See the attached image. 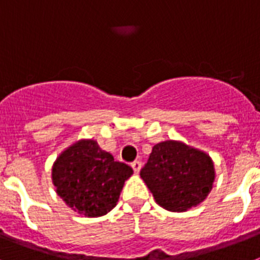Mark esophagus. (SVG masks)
I'll return each mask as SVG.
<instances>
[{"label": "esophagus", "instance_id": "34e87169", "mask_svg": "<svg viewBox=\"0 0 260 260\" xmlns=\"http://www.w3.org/2000/svg\"><path fill=\"white\" fill-rule=\"evenodd\" d=\"M132 168L134 169V173H139V171H141V168H142V162L137 160V161L132 162Z\"/></svg>", "mask_w": 260, "mask_h": 260}]
</instances>
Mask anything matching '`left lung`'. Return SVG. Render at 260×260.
I'll list each match as a JSON object with an SVG mask.
<instances>
[{"instance_id":"obj_1","label":"left lung","mask_w":260,"mask_h":260,"mask_svg":"<svg viewBox=\"0 0 260 260\" xmlns=\"http://www.w3.org/2000/svg\"><path fill=\"white\" fill-rule=\"evenodd\" d=\"M141 177L160 207L183 212L207 198L215 167L203 151L182 142L165 141L153 146Z\"/></svg>"}]
</instances>
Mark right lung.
<instances>
[{"instance_id": "right-lung-1", "label": "right lung", "mask_w": 260, "mask_h": 260, "mask_svg": "<svg viewBox=\"0 0 260 260\" xmlns=\"http://www.w3.org/2000/svg\"><path fill=\"white\" fill-rule=\"evenodd\" d=\"M133 169L99 147L93 139H80L57 157L52 181L59 198L71 210L88 217L107 215L116 207Z\"/></svg>"}]
</instances>
